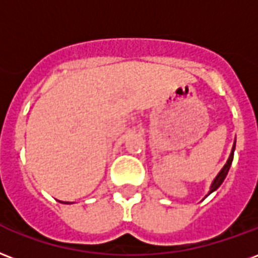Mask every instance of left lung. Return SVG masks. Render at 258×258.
<instances>
[{"label":"left lung","mask_w":258,"mask_h":258,"mask_svg":"<svg viewBox=\"0 0 258 258\" xmlns=\"http://www.w3.org/2000/svg\"><path fill=\"white\" fill-rule=\"evenodd\" d=\"M234 150H235V142H234V146H232V150H231V154H230V157H228V160H227L226 165L221 168L220 172L217 173V176L215 177V180L212 182V186H211V190H209V194L220 187V184L223 183V180L226 179L227 173H228V169H230V167H231V163H232V158H234Z\"/></svg>","instance_id":"left-lung-1"}]
</instances>
